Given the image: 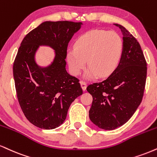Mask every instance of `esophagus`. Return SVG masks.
<instances>
[{
    "label": "esophagus",
    "mask_w": 157,
    "mask_h": 157,
    "mask_svg": "<svg viewBox=\"0 0 157 157\" xmlns=\"http://www.w3.org/2000/svg\"><path fill=\"white\" fill-rule=\"evenodd\" d=\"M80 85H81V87H82V90H86V87H87V83L86 82H84V81H80Z\"/></svg>",
    "instance_id": "esophagus-1"
}]
</instances>
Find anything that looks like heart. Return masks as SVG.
I'll list each match as a JSON object with an SVG mask.
<instances>
[{"label": "heart", "mask_w": 157, "mask_h": 157, "mask_svg": "<svg viewBox=\"0 0 157 157\" xmlns=\"http://www.w3.org/2000/svg\"><path fill=\"white\" fill-rule=\"evenodd\" d=\"M123 41L118 33L104 30H91L80 36L75 48L67 50V59L71 72L78 75L86 67L85 77H107L115 71L123 53Z\"/></svg>", "instance_id": "b5f03b06"}]
</instances>
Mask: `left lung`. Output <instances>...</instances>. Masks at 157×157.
Returning <instances> with one entry per match:
<instances>
[{"instance_id": "left-lung-1", "label": "left lung", "mask_w": 157, "mask_h": 157, "mask_svg": "<svg viewBox=\"0 0 157 157\" xmlns=\"http://www.w3.org/2000/svg\"><path fill=\"white\" fill-rule=\"evenodd\" d=\"M114 25L123 34L119 64L105 80L87 87L93 97L90 119L105 130L124 125L133 116L142 101L147 75V63L139 42L124 26Z\"/></svg>"}]
</instances>
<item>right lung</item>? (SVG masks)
Listing matches in <instances>:
<instances>
[{
	"instance_id": "add662e5",
	"label": "right lung",
	"mask_w": 157,
	"mask_h": 157,
	"mask_svg": "<svg viewBox=\"0 0 157 157\" xmlns=\"http://www.w3.org/2000/svg\"><path fill=\"white\" fill-rule=\"evenodd\" d=\"M82 22L46 21L28 33L22 41L13 65L19 104L31 124L52 129L64 122L71 104L82 94L79 80L66 70L67 47ZM55 50L53 63L38 66L35 54L39 46Z\"/></svg>"
}]
</instances>
